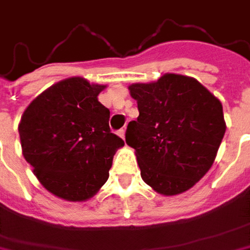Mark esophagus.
I'll return each mask as SVG.
<instances>
[{"mask_svg": "<svg viewBox=\"0 0 250 250\" xmlns=\"http://www.w3.org/2000/svg\"><path fill=\"white\" fill-rule=\"evenodd\" d=\"M125 128H120V130L117 131V136L120 137V138H123V140H125Z\"/></svg>", "mask_w": 250, "mask_h": 250, "instance_id": "esophagus-1", "label": "esophagus"}]
</instances>
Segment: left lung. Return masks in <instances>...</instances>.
I'll return each instance as SVG.
<instances>
[{"label": "left lung", "mask_w": 250, "mask_h": 250, "mask_svg": "<svg viewBox=\"0 0 250 250\" xmlns=\"http://www.w3.org/2000/svg\"><path fill=\"white\" fill-rule=\"evenodd\" d=\"M128 91L140 114L127 125L125 143L136 149L143 180L164 196L193 188L211 168L225 134L220 99L180 74L131 83Z\"/></svg>", "instance_id": "left-lung-1"}]
</instances>
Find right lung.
<instances>
[{"mask_svg":"<svg viewBox=\"0 0 250 250\" xmlns=\"http://www.w3.org/2000/svg\"><path fill=\"white\" fill-rule=\"evenodd\" d=\"M106 85L71 77L51 85L25 109L18 125L22 154L39 182L67 201L93 197L109 178L125 141L109 127L98 101Z\"/></svg>","mask_w":250,"mask_h":250,"instance_id":"add662e5","label":"right lung"}]
</instances>
